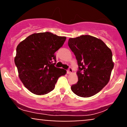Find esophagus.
Masks as SVG:
<instances>
[{"label": "esophagus", "mask_w": 127, "mask_h": 127, "mask_svg": "<svg viewBox=\"0 0 127 127\" xmlns=\"http://www.w3.org/2000/svg\"><path fill=\"white\" fill-rule=\"evenodd\" d=\"M72 72H73V69H72V68L70 67L68 68V69L67 70V73H68V74H70V73H72Z\"/></svg>", "instance_id": "esophagus-1"}]
</instances>
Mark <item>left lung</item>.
<instances>
[{
	"mask_svg": "<svg viewBox=\"0 0 127 127\" xmlns=\"http://www.w3.org/2000/svg\"><path fill=\"white\" fill-rule=\"evenodd\" d=\"M68 45L78 64V81L71 89L76 95L90 97L107 85L114 64L112 53L101 40L90 35L70 38Z\"/></svg>",
	"mask_w": 127,
	"mask_h": 127,
	"instance_id": "obj_1",
	"label": "left lung"
}]
</instances>
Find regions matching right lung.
<instances>
[{
  "instance_id": "add662e5",
  "label": "right lung",
  "mask_w": 127,
  "mask_h": 127,
  "mask_svg": "<svg viewBox=\"0 0 127 127\" xmlns=\"http://www.w3.org/2000/svg\"><path fill=\"white\" fill-rule=\"evenodd\" d=\"M65 39L64 36L50 32L34 33L17 46L14 62L19 78L32 93L48 94L54 89L59 77L65 75V70L55 67V52L62 47Z\"/></svg>"
}]
</instances>
